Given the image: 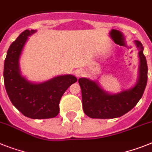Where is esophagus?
<instances>
[{
  "instance_id": "1",
  "label": "esophagus",
  "mask_w": 152,
  "mask_h": 152,
  "mask_svg": "<svg viewBox=\"0 0 152 152\" xmlns=\"http://www.w3.org/2000/svg\"><path fill=\"white\" fill-rule=\"evenodd\" d=\"M83 75H84V71H83L82 70H77V71H76V72H75V75H76V77H81Z\"/></svg>"
}]
</instances>
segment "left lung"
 Masks as SVG:
<instances>
[{
	"label": "left lung",
	"mask_w": 152,
	"mask_h": 152,
	"mask_svg": "<svg viewBox=\"0 0 152 152\" xmlns=\"http://www.w3.org/2000/svg\"><path fill=\"white\" fill-rule=\"evenodd\" d=\"M134 44L138 50L139 67L138 81L133 88L111 94L104 90L97 81L86 77L78 79L85 115L91 118H119L128 113L139 102L147 85L148 65L142 44L138 41H134Z\"/></svg>",
	"instance_id": "8db88e82"
}]
</instances>
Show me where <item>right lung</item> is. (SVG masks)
Here are the masks:
<instances>
[{
    "label": "right lung",
    "mask_w": 152,
    "mask_h": 152,
    "mask_svg": "<svg viewBox=\"0 0 152 152\" xmlns=\"http://www.w3.org/2000/svg\"><path fill=\"white\" fill-rule=\"evenodd\" d=\"M36 31L25 30L11 45L4 61V81L11 103L24 116L33 119L50 118L58 115L62 95L77 78L72 75H65L33 83L22 76L19 64L22 50L28 37Z\"/></svg>",
    "instance_id": "add662e5"
}]
</instances>
